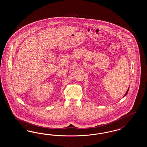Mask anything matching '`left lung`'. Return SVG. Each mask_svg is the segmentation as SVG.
<instances>
[{
  "mask_svg": "<svg viewBox=\"0 0 147 147\" xmlns=\"http://www.w3.org/2000/svg\"><path fill=\"white\" fill-rule=\"evenodd\" d=\"M129 88H128V90H127V92H126V93H125V95H124V96H123V97H125V96H126V95H127V94H128V91H129Z\"/></svg>",
  "mask_w": 147,
  "mask_h": 147,
  "instance_id": "obj_1",
  "label": "left lung"
}]
</instances>
